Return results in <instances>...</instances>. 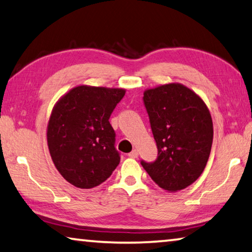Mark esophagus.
Instances as JSON below:
<instances>
[{
  "instance_id": "obj_1",
  "label": "esophagus",
  "mask_w": 252,
  "mask_h": 252,
  "mask_svg": "<svg viewBox=\"0 0 252 252\" xmlns=\"http://www.w3.org/2000/svg\"><path fill=\"white\" fill-rule=\"evenodd\" d=\"M138 156H139V153H138V150H132L130 153H129V157L130 158H133V159H135V158H138Z\"/></svg>"
}]
</instances>
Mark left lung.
Listing matches in <instances>:
<instances>
[{
  "instance_id": "1",
  "label": "left lung",
  "mask_w": 252,
  "mask_h": 252,
  "mask_svg": "<svg viewBox=\"0 0 252 252\" xmlns=\"http://www.w3.org/2000/svg\"><path fill=\"white\" fill-rule=\"evenodd\" d=\"M143 101L158 159L141 164L161 189L177 192L197 181L206 168L213 139L210 111L197 93L181 83L147 89Z\"/></svg>"
}]
</instances>
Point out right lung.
<instances>
[{
    "label": "right lung",
    "instance_id": "add662e5",
    "mask_svg": "<svg viewBox=\"0 0 252 252\" xmlns=\"http://www.w3.org/2000/svg\"><path fill=\"white\" fill-rule=\"evenodd\" d=\"M125 89L78 85L54 104L46 127L51 158L60 174L80 189L108 179L120 162L109 119Z\"/></svg>",
    "mask_w": 252,
    "mask_h": 252
}]
</instances>
